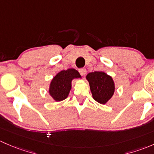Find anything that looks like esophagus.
Instances as JSON below:
<instances>
[{
  "label": "esophagus",
  "instance_id": "34e87169",
  "mask_svg": "<svg viewBox=\"0 0 154 154\" xmlns=\"http://www.w3.org/2000/svg\"><path fill=\"white\" fill-rule=\"evenodd\" d=\"M79 72H80V74L82 75H85L87 73V70L85 68H81V69H79Z\"/></svg>",
  "mask_w": 154,
  "mask_h": 154
}]
</instances>
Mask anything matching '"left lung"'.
Listing matches in <instances>:
<instances>
[{
    "label": "left lung",
    "instance_id": "obj_1",
    "mask_svg": "<svg viewBox=\"0 0 154 154\" xmlns=\"http://www.w3.org/2000/svg\"><path fill=\"white\" fill-rule=\"evenodd\" d=\"M93 99L100 104H105L115 90L113 80L104 72L95 71L87 75Z\"/></svg>",
    "mask_w": 154,
    "mask_h": 154
}]
</instances>
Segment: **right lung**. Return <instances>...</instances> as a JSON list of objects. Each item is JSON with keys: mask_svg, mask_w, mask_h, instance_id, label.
I'll list each match as a JSON object with an SVG mask.
<instances>
[{"mask_svg": "<svg viewBox=\"0 0 154 154\" xmlns=\"http://www.w3.org/2000/svg\"><path fill=\"white\" fill-rule=\"evenodd\" d=\"M80 77L79 72L75 69H68L58 72L53 78L49 90L54 100L60 101L65 99L70 91L72 80Z\"/></svg>", "mask_w": 154, "mask_h": 154, "instance_id": "add662e5", "label": "right lung"}]
</instances>
